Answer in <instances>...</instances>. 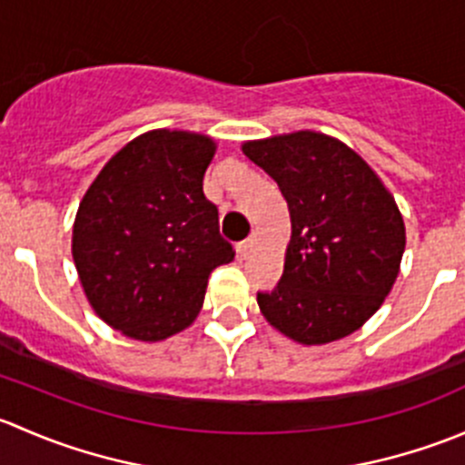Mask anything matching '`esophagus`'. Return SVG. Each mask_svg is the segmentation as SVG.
<instances>
[{
    "label": "esophagus",
    "instance_id": "esophagus-1",
    "mask_svg": "<svg viewBox=\"0 0 465 465\" xmlns=\"http://www.w3.org/2000/svg\"><path fill=\"white\" fill-rule=\"evenodd\" d=\"M250 250H252V238H247V241L238 242V245H236V254H238V259H245V256L250 254Z\"/></svg>",
    "mask_w": 465,
    "mask_h": 465
}]
</instances>
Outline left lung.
Segmentation results:
<instances>
[{
  "mask_svg": "<svg viewBox=\"0 0 465 465\" xmlns=\"http://www.w3.org/2000/svg\"><path fill=\"white\" fill-rule=\"evenodd\" d=\"M279 184L292 236L283 276L256 302L299 344H328L358 331L382 306L401 270L405 223L393 195L349 145L322 133L242 143Z\"/></svg>",
  "mask_w": 465,
  "mask_h": 465,
  "instance_id": "left-lung-1",
  "label": "left lung"
}]
</instances>
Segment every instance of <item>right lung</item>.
I'll use <instances>...</instances> for the list:
<instances>
[{"label":"right lung","mask_w":465,"mask_h":465,"mask_svg":"<svg viewBox=\"0 0 465 465\" xmlns=\"http://www.w3.org/2000/svg\"><path fill=\"white\" fill-rule=\"evenodd\" d=\"M213 154L206 134L150 130L103 166L78 206L72 254L87 302L133 340L191 326L209 274L233 261L203 191Z\"/></svg>","instance_id":"1"}]
</instances>
